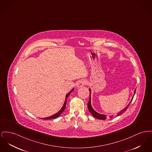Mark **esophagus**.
<instances>
[{
    "label": "esophagus",
    "mask_w": 152,
    "mask_h": 152,
    "mask_svg": "<svg viewBox=\"0 0 152 152\" xmlns=\"http://www.w3.org/2000/svg\"><path fill=\"white\" fill-rule=\"evenodd\" d=\"M86 84H87V82L86 80L79 81L77 84V87L79 88L81 87H83L84 86H85Z\"/></svg>",
    "instance_id": "obj_1"
}]
</instances>
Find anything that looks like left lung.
<instances>
[{"label": "left lung", "instance_id": "8db88e82", "mask_svg": "<svg viewBox=\"0 0 152 152\" xmlns=\"http://www.w3.org/2000/svg\"><path fill=\"white\" fill-rule=\"evenodd\" d=\"M89 95H90V98H89V102H88V104H87V105H88V110H89V112L91 113V114L92 115V116H94V117H95V118H97V119H102V120H105V119H106L107 118V115H103V114H99L98 113H96L93 108H92V107L91 106V89H89ZM135 91H136V89H135V91H134V94H135ZM133 98H132V100H131V102H130V103L127 105V106H126V107H125V108L123 110H122L121 111H120L119 113H118L116 115H115V116H110V117H108V118H112V117H115V116H118V115H121L122 114H123L124 112H125L126 111V110L127 109V108L129 107V105H130V104L131 103V102H132V100H133Z\"/></svg>", "mask_w": 152, "mask_h": 152}]
</instances>
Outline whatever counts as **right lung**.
<instances>
[{"instance_id":"right-lung-1","label":"right lung","mask_w":152,"mask_h":152,"mask_svg":"<svg viewBox=\"0 0 152 152\" xmlns=\"http://www.w3.org/2000/svg\"><path fill=\"white\" fill-rule=\"evenodd\" d=\"M73 89H72L71 91H70L66 95V97H65V103H64V105H63V107L61 108V109L58 112V113H57L56 114H54L53 115H52V116H49V117H47V118H42V119H45V120H48V119H55V118H58V116H60L62 113H63V111L65 110V107H66V101H67V98L68 97V96L71 94V93L73 91Z\"/></svg>"}]
</instances>
